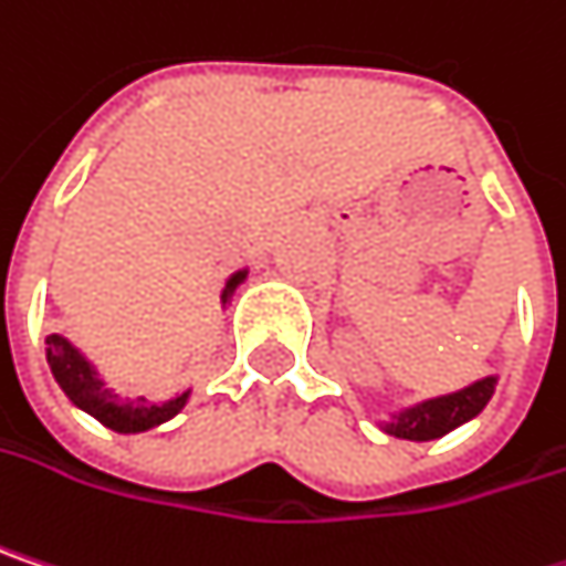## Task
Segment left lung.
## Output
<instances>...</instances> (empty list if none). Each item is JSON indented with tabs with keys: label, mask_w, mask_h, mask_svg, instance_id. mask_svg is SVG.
<instances>
[{
	"label": "left lung",
	"mask_w": 566,
	"mask_h": 566,
	"mask_svg": "<svg viewBox=\"0 0 566 566\" xmlns=\"http://www.w3.org/2000/svg\"><path fill=\"white\" fill-rule=\"evenodd\" d=\"M495 382H499V376H483V379L457 388V391L395 408V411H388L386 421H379V428L388 437H401V440H418V443L437 440V437L457 431L460 424L473 421L489 405Z\"/></svg>",
	"instance_id": "left-lung-1"
}]
</instances>
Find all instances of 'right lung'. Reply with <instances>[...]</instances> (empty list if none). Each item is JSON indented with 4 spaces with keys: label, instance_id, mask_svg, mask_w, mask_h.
I'll use <instances>...</instances> for the list:
<instances>
[{
    "label": "right lung",
    "instance_id": "add662e5",
    "mask_svg": "<svg viewBox=\"0 0 566 566\" xmlns=\"http://www.w3.org/2000/svg\"><path fill=\"white\" fill-rule=\"evenodd\" d=\"M249 269H235L223 291H220V304L227 307L235 287L245 282ZM48 366L57 379V386L64 388V395L77 405L80 411H86L90 418H96L103 428L116 431V434H142L151 431L165 421H171L175 415L184 411V405L190 401V388L180 391L175 398L165 401H151L145 395L138 398H123L116 388L106 386V379L99 376V369L80 353L77 346L61 334H51L48 339Z\"/></svg>",
    "mask_w": 566,
    "mask_h": 566
}]
</instances>
